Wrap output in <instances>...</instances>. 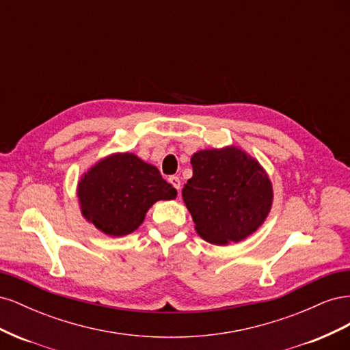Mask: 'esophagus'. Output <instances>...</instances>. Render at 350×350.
<instances>
[{
    "label": "esophagus",
    "mask_w": 350,
    "mask_h": 350,
    "mask_svg": "<svg viewBox=\"0 0 350 350\" xmlns=\"http://www.w3.org/2000/svg\"><path fill=\"white\" fill-rule=\"evenodd\" d=\"M167 181L171 183L178 189V193H179V189H181V181H179V178L178 176H169Z\"/></svg>",
    "instance_id": "34e87169"
}]
</instances>
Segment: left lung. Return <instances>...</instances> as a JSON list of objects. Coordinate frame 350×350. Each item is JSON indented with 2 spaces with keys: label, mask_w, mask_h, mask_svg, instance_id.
Returning a JSON list of instances; mask_svg holds the SVG:
<instances>
[{
  "label": "left lung",
  "mask_w": 350,
  "mask_h": 350,
  "mask_svg": "<svg viewBox=\"0 0 350 350\" xmlns=\"http://www.w3.org/2000/svg\"><path fill=\"white\" fill-rule=\"evenodd\" d=\"M193 178L183 198L197 234L215 245L239 242L267 219L273 185L257 159L235 146L200 150L191 156Z\"/></svg>",
  "instance_id": "obj_1"
}]
</instances>
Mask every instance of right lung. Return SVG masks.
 Listing matches in <instances>:
<instances>
[{
  "label": "right lung",
  "instance_id": "obj_1",
  "mask_svg": "<svg viewBox=\"0 0 350 350\" xmlns=\"http://www.w3.org/2000/svg\"><path fill=\"white\" fill-rule=\"evenodd\" d=\"M77 197L83 217L109 237L139 228L159 200H174L176 189L159 169L134 153H112L80 176Z\"/></svg>",
  "mask_w": 350,
  "mask_h": 350
}]
</instances>
